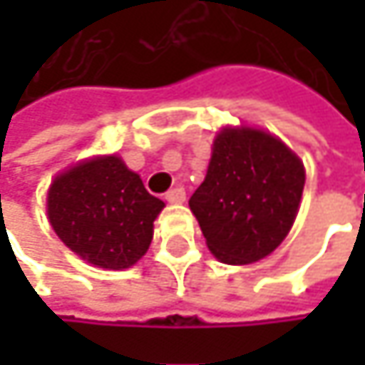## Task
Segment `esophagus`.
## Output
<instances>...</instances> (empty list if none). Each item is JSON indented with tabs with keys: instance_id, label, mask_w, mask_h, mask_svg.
I'll return each instance as SVG.
<instances>
[{
	"instance_id": "esophagus-1",
	"label": "esophagus",
	"mask_w": 365,
	"mask_h": 365,
	"mask_svg": "<svg viewBox=\"0 0 365 365\" xmlns=\"http://www.w3.org/2000/svg\"><path fill=\"white\" fill-rule=\"evenodd\" d=\"M167 200H169V202H183V200H185V190H183L182 185L169 190V192H167Z\"/></svg>"
}]
</instances>
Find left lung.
I'll return each mask as SVG.
<instances>
[{
	"mask_svg": "<svg viewBox=\"0 0 365 365\" xmlns=\"http://www.w3.org/2000/svg\"><path fill=\"white\" fill-rule=\"evenodd\" d=\"M304 180L300 158L270 133L220 130L205 182L190 196L209 252L226 264L272 254L294 226Z\"/></svg>",
	"mask_w": 365,
	"mask_h": 365,
	"instance_id": "obj_1",
	"label": "left lung"
}]
</instances>
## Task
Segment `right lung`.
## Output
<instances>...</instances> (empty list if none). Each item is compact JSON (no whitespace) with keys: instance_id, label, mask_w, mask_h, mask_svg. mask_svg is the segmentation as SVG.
Returning <instances> with one entry per match:
<instances>
[{"instance_id":"right-lung-1","label":"right lung","mask_w":365,"mask_h":365,"mask_svg":"<svg viewBox=\"0 0 365 365\" xmlns=\"http://www.w3.org/2000/svg\"><path fill=\"white\" fill-rule=\"evenodd\" d=\"M163 207L115 154L78 163L48 190V220L58 239L110 270L130 268L148 252Z\"/></svg>"}]
</instances>
